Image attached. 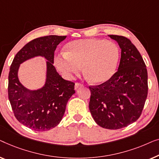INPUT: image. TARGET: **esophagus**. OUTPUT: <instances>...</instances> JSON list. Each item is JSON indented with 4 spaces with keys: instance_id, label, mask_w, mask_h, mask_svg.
Here are the masks:
<instances>
[{
    "instance_id": "1",
    "label": "esophagus",
    "mask_w": 159,
    "mask_h": 159,
    "mask_svg": "<svg viewBox=\"0 0 159 159\" xmlns=\"http://www.w3.org/2000/svg\"><path fill=\"white\" fill-rule=\"evenodd\" d=\"M80 86H83V84L80 83H75V89H78Z\"/></svg>"
}]
</instances>
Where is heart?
<instances>
[{"mask_svg":"<svg viewBox=\"0 0 159 159\" xmlns=\"http://www.w3.org/2000/svg\"><path fill=\"white\" fill-rule=\"evenodd\" d=\"M120 59V50L115 43L102 39L74 40L55 59L57 68L68 79L84 72L91 82L104 83L115 74Z\"/></svg>","mask_w":159,"mask_h":159,"instance_id":"1","label":"heart"}]
</instances>
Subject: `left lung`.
Listing matches in <instances>:
<instances>
[{
    "instance_id": "left-lung-1",
    "label": "left lung",
    "mask_w": 159,
    "mask_h": 159,
    "mask_svg": "<svg viewBox=\"0 0 159 159\" xmlns=\"http://www.w3.org/2000/svg\"><path fill=\"white\" fill-rule=\"evenodd\" d=\"M119 44L121 58L118 70L108 80L89 86V109L100 127L121 129L141 115L148 95V72L139 51L127 37L109 35Z\"/></svg>"
}]
</instances>
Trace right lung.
<instances>
[{
  "label": "right lung",
  "mask_w": 159,
  "mask_h": 159,
  "mask_svg": "<svg viewBox=\"0 0 159 159\" xmlns=\"http://www.w3.org/2000/svg\"><path fill=\"white\" fill-rule=\"evenodd\" d=\"M66 36L49 35L37 38L24 45L13 58L8 74V93L15 117L20 123L35 131H47L56 127L63 117L67 102L75 93V83L62 79L54 63L57 46ZM36 56L47 61L45 86L36 91L26 89L17 79L20 64Z\"/></svg>",
  "instance_id": "obj_1"
}]
</instances>
